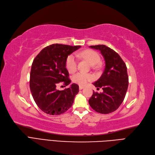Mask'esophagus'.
<instances>
[{
    "label": "esophagus",
    "mask_w": 155,
    "mask_h": 155,
    "mask_svg": "<svg viewBox=\"0 0 155 155\" xmlns=\"http://www.w3.org/2000/svg\"><path fill=\"white\" fill-rule=\"evenodd\" d=\"M84 87H83V86H81V85H80V86L79 87V90H82V89H83Z\"/></svg>",
    "instance_id": "obj_1"
}]
</instances>
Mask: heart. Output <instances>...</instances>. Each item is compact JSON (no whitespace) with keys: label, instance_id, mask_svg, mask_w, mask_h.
I'll use <instances>...</instances> for the list:
<instances>
[{"label":"heart","instance_id":"1","mask_svg":"<svg viewBox=\"0 0 155 155\" xmlns=\"http://www.w3.org/2000/svg\"><path fill=\"white\" fill-rule=\"evenodd\" d=\"M76 56L80 58H83V59L87 60L90 63V65L92 66L96 65L100 61V56L97 52L93 50H84L81 52L78 53ZM65 66L68 71L70 73H73L77 70L78 60L75 55L71 54L67 56L65 61ZM93 78L94 77L92 74L83 72H79L74 74L72 77L74 82L80 85L87 84L88 81H92Z\"/></svg>","mask_w":155,"mask_h":155}]
</instances>
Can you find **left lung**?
I'll return each instance as SVG.
<instances>
[{
	"label": "left lung",
	"mask_w": 155,
	"mask_h": 155,
	"mask_svg": "<svg viewBox=\"0 0 155 155\" xmlns=\"http://www.w3.org/2000/svg\"><path fill=\"white\" fill-rule=\"evenodd\" d=\"M99 50L105 61V68L101 78L93 84L102 93L94 92L88 100L93 110L102 114L114 112L123 102L128 87L127 67L120 56L104 45L90 46Z\"/></svg>",
	"instance_id": "1"
}]
</instances>
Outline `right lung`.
I'll return each mask as SVG.
<instances>
[{"instance_id":"add662e5","label":"right lung","mask_w":155,"mask_h":155,"mask_svg":"<svg viewBox=\"0 0 155 155\" xmlns=\"http://www.w3.org/2000/svg\"><path fill=\"white\" fill-rule=\"evenodd\" d=\"M81 46L52 44L45 47L36 56L30 73V90L38 108L45 113L58 115L70 108L79 86L73 83L63 90L57 89L61 83L67 86L71 83L65 66L68 55Z\"/></svg>"}]
</instances>
